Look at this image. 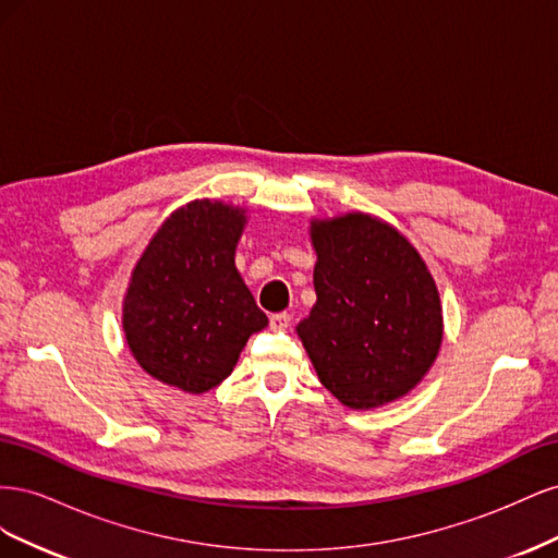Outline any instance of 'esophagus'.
Masks as SVG:
<instances>
[{"label": "esophagus", "instance_id": "esophagus-1", "mask_svg": "<svg viewBox=\"0 0 558 558\" xmlns=\"http://www.w3.org/2000/svg\"><path fill=\"white\" fill-rule=\"evenodd\" d=\"M291 326V314L289 312H279L269 316V328L272 330H286Z\"/></svg>", "mask_w": 558, "mask_h": 558}]
</instances>
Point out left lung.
<instances>
[{
  "instance_id": "obj_1",
  "label": "left lung",
  "mask_w": 558,
  "mask_h": 558,
  "mask_svg": "<svg viewBox=\"0 0 558 558\" xmlns=\"http://www.w3.org/2000/svg\"><path fill=\"white\" fill-rule=\"evenodd\" d=\"M316 305L298 324L316 375L349 410L408 396L442 347L440 293L426 260L381 218H312Z\"/></svg>"
}]
</instances>
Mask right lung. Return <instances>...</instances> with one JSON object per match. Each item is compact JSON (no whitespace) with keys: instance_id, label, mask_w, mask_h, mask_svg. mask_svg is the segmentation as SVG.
<instances>
[{"instance_id":"obj_1","label":"right lung","mask_w":558,"mask_h":558,"mask_svg":"<svg viewBox=\"0 0 558 558\" xmlns=\"http://www.w3.org/2000/svg\"><path fill=\"white\" fill-rule=\"evenodd\" d=\"M246 209L193 199L165 218L132 269L123 332L134 361L183 393L230 377L267 316L234 267Z\"/></svg>"}]
</instances>
